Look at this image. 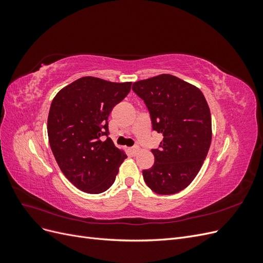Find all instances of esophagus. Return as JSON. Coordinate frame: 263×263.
<instances>
[{
    "mask_svg": "<svg viewBox=\"0 0 263 263\" xmlns=\"http://www.w3.org/2000/svg\"><path fill=\"white\" fill-rule=\"evenodd\" d=\"M129 150H130V153L134 155V156H136L138 153H139V147L138 146H134V147H132V148H129Z\"/></svg>",
    "mask_w": 263,
    "mask_h": 263,
    "instance_id": "34e87169",
    "label": "esophagus"
}]
</instances>
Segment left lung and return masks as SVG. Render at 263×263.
Returning a JSON list of instances; mask_svg holds the SVG:
<instances>
[{"label":"left lung","mask_w":263,"mask_h":263,"mask_svg":"<svg viewBox=\"0 0 263 263\" xmlns=\"http://www.w3.org/2000/svg\"><path fill=\"white\" fill-rule=\"evenodd\" d=\"M145 101L153 128L163 139L153 149L155 163L142 171L157 194H176L187 187L208 156L212 141L210 106L202 91L172 74H159L133 84Z\"/></svg>","instance_id":"left-lung-1"}]
</instances>
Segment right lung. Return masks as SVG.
Here are the masks:
<instances>
[{
  "label": "right lung",
  "instance_id": "1",
  "mask_svg": "<svg viewBox=\"0 0 263 263\" xmlns=\"http://www.w3.org/2000/svg\"><path fill=\"white\" fill-rule=\"evenodd\" d=\"M132 82L82 77L53 98L47 122L48 139L60 170L83 192L99 194L113 185L127 158L108 134V115L130 91Z\"/></svg>",
  "mask_w": 263,
  "mask_h": 263
}]
</instances>
